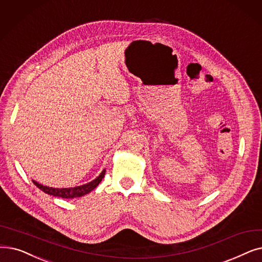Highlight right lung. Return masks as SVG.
Returning <instances> with one entry per match:
<instances>
[{
    "instance_id": "add662e5",
    "label": "right lung",
    "mask_w": 262,
    "mask_h": 262,
    "mask_svg": "<svg viewBox=\"0 0 262 262\" xmlns=\"http://www.w3.org/2000/svg\"><path fill=\"white\" fill-rule=\"evenodd\" d=\"M105 172H106V169H104L96 179L89 182V183L80 185V186L68 187V188L49 187V186H46V185L39 184L38 182L34 181V180H32V181H33V183L35 184L40 190H42L43 192H46V194H48V195H51V196H54V197H60V198L73 199V198H77V197H82V196L89 194L90 191H92L100 183L101 180H103V178L105 177Z\"/></svg>"
}]
</instances>
